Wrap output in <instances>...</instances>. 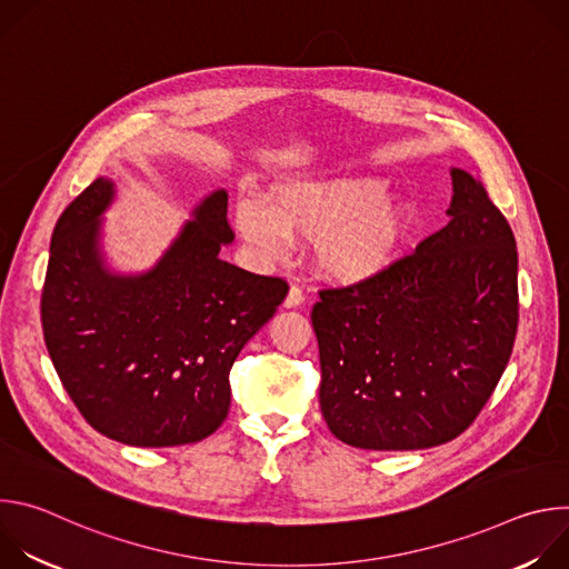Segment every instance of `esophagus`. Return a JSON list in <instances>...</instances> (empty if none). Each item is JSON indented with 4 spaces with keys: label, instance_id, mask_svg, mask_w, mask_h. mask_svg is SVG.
<instances>
[{
    "label": "esophagus",
    "instance_id": "1",
    "mask_svg": "<svg viewBox=\"0 0 569 569\" xmlns=\"http://www.w3.org/2000/svg\"><path fill=\"white\" fill-rule=\"evenodd\" d=\"M301 303H303V290H301L299 286H292L290 292H288V297H286V301H283V306H286V308H297V306H301Z\"/></svg>",
    "mask_w": 569,
    "mask_h": 569
}]
</instances>
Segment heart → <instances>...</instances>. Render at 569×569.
Returning a JSON list of instances; mask_svg holds the SVG:
<instances>
[{
	"label": "heart",
	"instance_id": "1",
	"mask_svg": "<svg viewBox=\"0 0 569 569\" xmlns=\"http://www.w3.org/2000/svg\"><path fill=\"white\" fill-rule=\"evenodd\" d=\"M387 198L380 180L292 184L272 198L236 204V224L266 257H279L288 240L315 242L323 277L358 283L382 272L405 238V211Z\"/></svg>",
	"mask_w": 569,
	"mask_h": 569
}]
</instances>
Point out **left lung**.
Instances as JSON below:
<instances>
[{
    "instance_id": "8db88e82",
    "label": "left lung",
    "mask_w": 569,
    "mask_h": 569,
    "mask_svg": "<svg viewBox=\"0 0 569 569\" xmlns=\"http://www.w3.org/2000/svg\"><path fill=\"white\" fill-rule=\"evenodd\" d=\"M448 224L367 281L321 288L310 319L329 430L365 450L457 439L496 391L518 331L513 231L452 169Z\"/></svg>"
}]
</instances>
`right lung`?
<instances>
[{"instance_id":"1","label":"right lung","mask_w":569,"mask_h":569,"mask_svg":"<svg viewBox=\"0 0 569 569\" xmlns=\"http://www.w3.org/2000/svg\"><path fill=\"white\" fill-rule=\"evenodd\" d=\"M112 196L99 178L56 222L40 301L47 351L103 437L137 448L202 441L227 419L236 356L288 283L218 257L233 238L224 191L193 211L150 272L112 274L99 254V216Z\"/></svg>"}]
</instances>
